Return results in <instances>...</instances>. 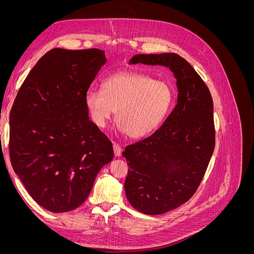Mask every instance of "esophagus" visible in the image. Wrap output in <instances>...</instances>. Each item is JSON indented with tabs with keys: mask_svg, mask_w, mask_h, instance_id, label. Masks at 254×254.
Segmentation results:
<instances>
[{
	"mask_svg": "<svg viewBox=\"0 0 254 254\" xmlns=\"http://www.w3.org/2000/svg\"><path fill=\"white\" fill-rule=\"evenodd\" d=\"M113 148H114V155L117 156V157H120L121 155H122V151H123V149H122V147L121 146L119 145V144H113Z\"/></svg>",
	"mask_w": 254,
	"mask_h": 254,
	"instance_id": "obj_1",
	"label": "esophagus"
}]
</instances>
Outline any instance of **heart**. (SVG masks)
<instances>
[{"label":"heart","instance_id":"obj_1","mask_svg":"<svg viewBox=\"0 0 254 254\" xmlns=\"http://www.w3.org/2000/svg\"><path fill=\"white\" fill-rule=\"evenodd\" d=\"M174 99V89L167 81L123 71L107 78L103 90L88 91L86 104L98 127L106 126L117 111V122L123 131L131 139H141L161 126Z\"/></svg>","mask_w":254,"mask_h":254}]
</instances>
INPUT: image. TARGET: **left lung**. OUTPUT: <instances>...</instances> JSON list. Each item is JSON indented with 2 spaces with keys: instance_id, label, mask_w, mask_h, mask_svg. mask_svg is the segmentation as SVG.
<instances>
[{
  "instance_id": "left-lung-1",
  "label": "left lung",
  "mask_w": 254,
  "mask_h": 254,
  "mask_svg": "<svg viewBox=\"0 0 254 254\" xmlns=\"http://www.w3.org/2000/svg\"><path fill=\"white\" fill-rule=\"evenodd\" d=\"M130 64L168 66L178 86V103L150 136L126 146L127 199L148 215L176 209L200 186L215 148L213 99L202 78L175 53L140 54Z\"/></svg>"
}]
</instances>
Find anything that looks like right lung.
<instances>
[{
	"label": "right lung",
	"instance_id": "add662e5",
	"mask_svg": "<svg viewBox=\"0 0 254 254\" xmlns=\"http://www.w3.org/2000/svg\"><path fill=\"white\" fill-rule=\"evenodd\" d=\"M98 49H53L20 87L9 115V157L34 200L51 212L77 209L101 168L113 159L112 143L89 120L86 95L101 67Z\"/></svg>",
	"mask_w": 254,
	"mask_h": 254
}]
</instances>
